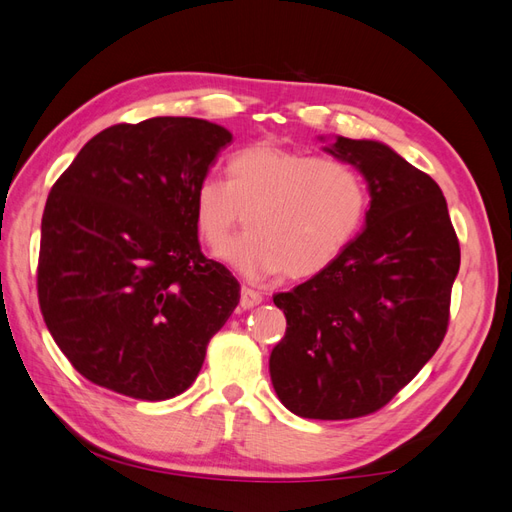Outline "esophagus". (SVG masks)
I'll return each mask as SVG.
<instances>
[{
  "label": "esophagus",
  "mask_w": 512,
  "mask_h": 512,
  "mask_svg": "<svg viewBox=\"0 0 512 512\" xmlns=\"http://www.w3.org/2000/svg\"><path fill=\"white\" fill-rule=\"evenodd\" d=\"M258 303H262V292H258V290H254V288L243 286V288H241V307H243V309H252V307H256Z\"/></svg>",
  "instance_id": "obj_1"
}]
</instances>
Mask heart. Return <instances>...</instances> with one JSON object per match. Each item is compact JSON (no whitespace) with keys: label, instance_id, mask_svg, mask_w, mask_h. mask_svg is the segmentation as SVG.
<instances>
[{"label":"heart","instance_id":"obj_1","mask_svg":"<svg viewBox=\"0 0 512 512\" xmlns=\"http://www.w3.org/2000/svg\"><path fill=\"white\" fill-rule=\"evenodd\" d=\"M369 194L352 164L309 156L273 143L237 151L226 181L196 185L192 213L198 237L222 254L232 232L250 228L226 258L247 277H309L342 256L365 224Z\"/></svg>","mask_w":512,"mask_h":512}]
</instances>
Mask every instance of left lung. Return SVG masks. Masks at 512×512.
<instances>
[{"label":"left lung","mask_w":512,"mask_h":512,"mask_svg":"<svg viewBox=\"0 0 512 512\" xmlns=\"http://www.w3.org/2000/svg\"><path fill=\"white\" fill-rule=\"evenodd\" d=\"M367 181L365 228L329 269L273 303L286 335L269 371L303 418L344 421L380 410L440 348L459 241L440 185L378 141L324 147Z\"/></svg>","instance_id":"1"}]
</instances>
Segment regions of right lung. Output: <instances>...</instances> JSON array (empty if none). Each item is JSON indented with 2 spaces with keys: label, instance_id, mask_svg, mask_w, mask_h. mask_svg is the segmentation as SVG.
<instances>
[{
  "label": "right lung",
  "instance_id": "1",
  "mask_svg": "<svg viewBox=\"0 0 512 512\" xmlns=\"http://www.w3.org/2000/svg\"><path fill=\"white\" fill-rule=\"evenodd\" d=\"M232 134L153 117L96 134L51 188L38 301L81 376L145 401L183 393L241 297L200 252L192 200Z\"/></svg>",
  "mask_w": 512,
  "mask_h": 512
}]
</instances>
